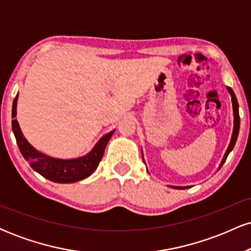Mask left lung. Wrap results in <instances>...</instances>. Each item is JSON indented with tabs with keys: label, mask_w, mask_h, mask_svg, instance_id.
<instances>
[{
	"label": "left lung",
	"mask_w": 251,
	"mask_h": 251,
	"mask_svg": "<svg viewBox=\"0 0 251 251\" xmlns=\"http://www.w3.org/2000/svg\"><path fill=\"white\" fill-rule=\"evenodd\" d=\"M227 91H229L230 96H231V101H232V109H234V131H232V135H231V140H230V144L229 146H227V150L226 152V154H224L223 159H222V163L220 164V170L222 168V165H223L224 162L226 160V157L229 155L230 152L232 151V149H234L235 144H236V140H237V137H238V132H240V113H238V102H237V99H236V96L234 93V91H232L231 88L227 87ZM144 160V159H143ZM170 188L172 189H184L183 186H172V185H169Z\"/></svg>",
	"instance_id": "obj_1"
}]
</instances>
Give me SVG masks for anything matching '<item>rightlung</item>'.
Instances as JSON below:
<instances>
[{
  "label": "right lung",
  "instance_id": "1",
  "mask_svg": "<svg viewBox=\"0 0 251 251\" xmlns=\"http://www.w3.org/2000/svg\"><path fill=\"white\" fill-rule=\"evenodd\" d=\"M17 98L19 96H16L13 101L11 117L14 119L11 120V127H13L14 135L16 138V143L20 151L34 171L41 175L42 177L54 181V183H74V181L85 179L96 171L103 155L106 145H107L108 140L111 139L114 131H111L109 133L103 135L101 139L97 143V145L92 149V151L83 157L76 158V159L51 158L50 155L43 154L34 149L22 134L19 123L15 119Z\"/></svg>",
  "mask_w": 251,
  "mask_h": 251
}]
</instances>
